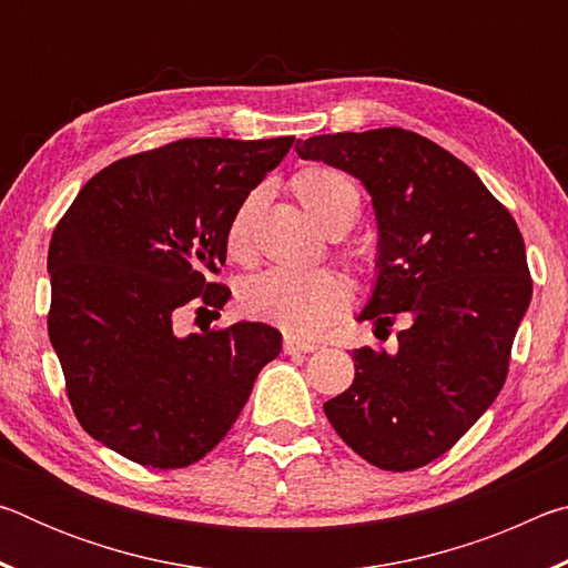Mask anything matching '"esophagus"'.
Returning a JSON list of instances; mask_svg holds the SVG:
<instances>
[{"label":"esophagus","mask_w":568,"mask_h":568,"mask_svg":"<svg viewBox=\"0 0 568 568\" xmlns=\"http://www.w3.org/2000/svg\"><path fill=\"white\" fill-rule=\"evenodd\" d=\"M283 351H285L287 355H295V353H313V351H318V345H315V343H305V341H297V338H285Z\"/></svg>","instance_id":"obj_1"}]
</instances>
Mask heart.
I'll use <instances>...</instances> for the list:
<instances>
[{
  "label": "heart",
  "instance_id": "b5f03b06",
  "mask_svg": "<svg viewBox=\"0 0 568 568\" xmlns=\"http://www.w3.org/2000/svg\"><path fill=\"white\" fill-rule=\"evenodd\" d=\"M293 190L303 207L325 233L348 230L358 215V190L341 170L313 165L297 172ZM261 192H250L225 225V253L230 261L253 257V223ZM240 311L247 318L271 323L293 335H315L328 328L353 303V287L335 271H267L247 277L237 291Z\"/></svg>",
  "mask_w": 568,
  "mask_h": 568
}]
</instances>
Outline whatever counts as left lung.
I'll use <instances>...</instances> for the list:
<instances>
[{
  "instance_id": "1",
  "label": "left lung",
  "mask_w": 568,
  "mask_h": 568,
  "mask_svg": "<svg viewBox=\"0 0 568 568\" xmlns=\"http://www.w3.org/2000/svg\"><path fill=\"white\" fill-rule=\"evenodd\" d=\"M295 152L368 190L378 261L358 321L376 333L403 321L396 353L353 351V386L325 403V416L373 466H426L504 388L531 303L524 237L474 170L410 130L318 134Z\"/></svg>"
}]
</instances>
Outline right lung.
I'll list each match as a JSON object with an SVG mask.
<instances>
[{
	"label": "right lung",
	"instance_id": "obj_1",
	"mask_svg": "<svg viewBox=\"0 0 568 568\" xmlns=\"http://www.w3.org/2000/svg\"><path fill=\"white\" fill-rule=\"evenodd\" d=\"M295 138H187L112 162L80 190L47 255V315L67 396L88 434L134 464L185 468L210 454L283 335L265 323L178 333L220 315L233 210Z\"/></svg>",
	"mask_w": 568,
	"mask_h": 568
}]
</instances>
